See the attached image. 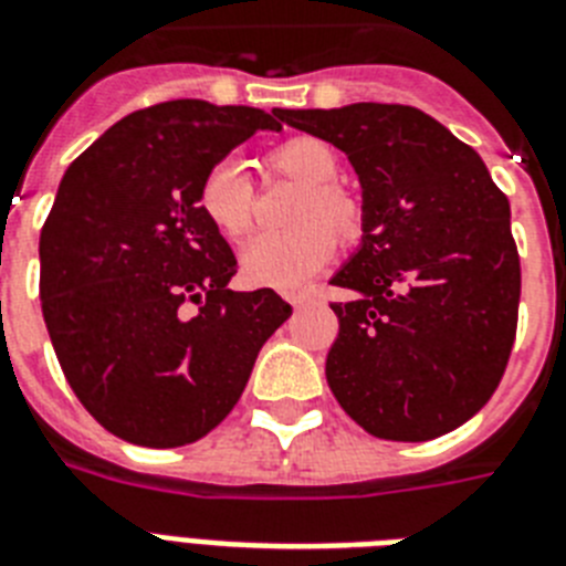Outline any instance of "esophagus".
Here are the masks:
<instances>
[{"instance_id": "34e87169", "label": "esophagus", "mask_w": 566, "mask_h": 566, "mask_svg": "<svg viewBox=\"0 0 566 566\" xmlns=\"http://www.w3.org/2000/svg\"><path fill=\"white\" fill-rule=\"evenodd\" d=\"M287 302H291L293 307H302V305H307V298H311V293H287Z\"/></svg>"}]
</instances>
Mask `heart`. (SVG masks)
<instances>
[{
	"mask_svg": "<svg viewBox=\"0 0 566 566\" xmlns=\"http://www.w3.org/2000/svg\"><path fill=\"white\" fill-rule=\"evenodd\" d=\"M270 166L305 184L298 198L296 221L305 224L284 232H259L241 247L239 264L244 282L253 287L296 291L325 261L334 255L335 230L339 239H350L359 230L363 210L348 189L336 187L339 155L319 137H293L275 146ZM198 207L212 227L227 239H239L253 218V184L239 158H221L203 172L198 187ZM325 220L332 227L321 224Z\"/></svg>",
	"mask_w": 566,
	"mask_h": 566,
	"instance_id": "1",
	"label": "heart"
}]
</instances>
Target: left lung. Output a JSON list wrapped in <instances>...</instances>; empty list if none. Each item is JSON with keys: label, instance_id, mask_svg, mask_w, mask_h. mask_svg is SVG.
Here are the masks:
<instances>
[{"label": "left lung", "instance_id": "8db88e82", "mask_svg": "<svg viewBox=\"0 0 566 566\" xmlns=\"http://www.w3.org/2000/svg\"><path fill=\"white\" fill-rule=\"evenodd\" d=\"M345 151L363 187V239L331 284L339 336L327 386L368 434L434 440L474 417L510 359L521 261L510 201L481 155L420 108H273Z\"/></svg>", "mask_w": 566, "mask_h": 566}]
</instances>
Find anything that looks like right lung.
Instances as JSON below:
<instances>
[{"label": "right lung", "instance_id": "right-lung-1", "mask_svg": "<svg viewBox=\"0 0 566 566\" xmlns=\"http://www.w3.org/2000/svg\"><path fill=\"white\" fill-rule=\"evenodd\" d=\"M279 129L261 108L169 99L65 169L40 232L42 316L77 400L120 440L175 449L210 434L293 313L270 287L224 291L239 264L198 207L216 160Z\"/></svg>", "mask_w": 566, "mask_h": 566}]
</instances>
